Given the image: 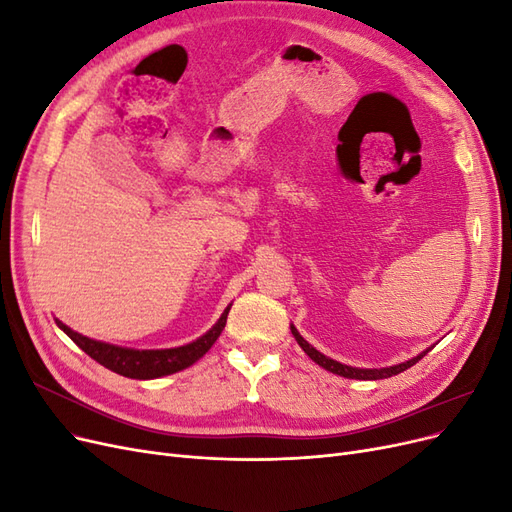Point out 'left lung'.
I'll list each match as a JSON object with an SVG mask.
<instances>
[{
    "instance_id": "8db88e82",
    "label": "left lung",
    "mask_w": 512,
    "mask_h": 512,
    "mask_svg": "<svg viewBox=\"0 0 512 512\" xmlns=\"http://www.w3.org/2000/svg\"><path fill=\"white\" fill-rule=\"evenodd\" d=\"M290 331H292V335H294V339H297V344L303 348V352L309 356V359H312L314 363H318L320 367H324L327 371H331V374H337V376H342V378H352V380H382V378H391V376H397V374H401V371H406L408 367H412V365H416L418 361L423 359V356L433 348H427V350H423L421 354H416V356H412V359H408V361H404V363H397V365H391V367H380V369H363V367H352V365H344V363H339V361H333V359H329V356H324L322 352H318L312 344H307L305 339L301 337V333L297 331V327H294V324H290Z\"/></svg>"
}]
</instances>
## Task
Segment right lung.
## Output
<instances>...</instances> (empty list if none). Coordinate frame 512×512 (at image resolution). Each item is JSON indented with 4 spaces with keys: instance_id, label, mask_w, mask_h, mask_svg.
<instances>
[{
    "instance_id": "obj_1",
    "label": "right lung",
    "mask_w": 512,
    "mask_h": 512,
    "mask_svg": "<svg viewBox=\"0 0 512 512\" xmlns=\"http://www.w3.org/2000/svg\"><path fill=\"white\" fill-rule=\"evenodd\" d=\"M230 305L224 309V314L205 335H200L198 339H194V342L185 346L162 348V350H136V348H123L115 344L98 342V339H91L72 331L68 324H64L59 318H55V322L76 346H79L85 354H89L91 359L104 365L106 369L134 380H153V378L177 374V371L194 365L198 359H203V356L209 352V348L215 344V339H218L220 333L224 331Z\"/></svg>"
}]
</instances>
